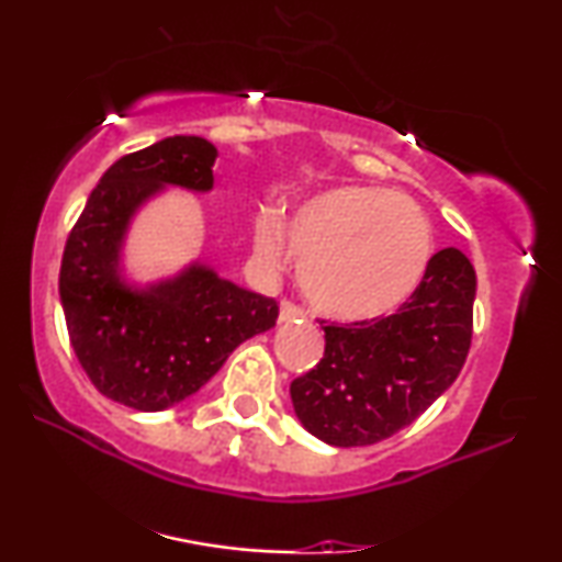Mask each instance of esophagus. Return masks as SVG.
Instances as JSON below:
<instances>
[{"instance_id":"esophagus-1","label":"esophagus","mask_w":562,"mask_h":562,"mask_svg":"<svg viewBox=\"0 0 562 562\" xmlns=\"http://www.w3.org/2000/svg\"><path fill=\"white\" fill-rule=\"evenodd\" d=\"M304 317H306V314H304L302 306H296L294 302H281V310H279V322H283V325H286V322L304 319Z\"/></svg>"}]
</instances>
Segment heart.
Masks as SVG:
<instances>
[{
    "mask_svg": "<svg viewBox=\"0 0 562 562\" xmlns=\"http://www.w3.org/2000/svg\"><path fill=\"white\" fill-rule=\"evenodd\" d=\"M258 258L281 268L299 258V286L312 310L363 322L398 310L432 263V227L409 196L340 187L299 204L289 220L266 210L252 225Z\"/></svg>",
    "mask_w": 562,
    "mask_h": 562,
    "instance_id": "b5f03b06",
    "label": "heart"
}]
</instances>
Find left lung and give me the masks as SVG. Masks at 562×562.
Instances as JSON below:
<instances>
[{
  "label": "left lung",
  "instance_id": "obj_1",
  "mask_svg": "<svg viewBox=\"0 0 562 562\" xmlns=\"http://www.w3.org/2000/svg\"><path fill=\"white\" fill-rule=\"evenodd\" d=\"M475 271L463 252H435L396 314L327 325L325 358L291 383L296 417L335 448L373 445L409 427L458 379L473 335Z\"/></svg>",
  "mask_w": 562,
  "mask_h": 562
}]
</instances>
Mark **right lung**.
Returning <instances> with one entry per match:
<instances>
[{
    "label": "right lung",
    "instance_id": "add662e5",
    "mask_svg": "<svg viewBox=\"0 0 562 562\" xmlns=\"http://www.w3.org/2000/svg\"><path fill=\"white\" fill-rule=\"evenodd\" d=\"M217 148L173 135L122 156L89 194L60 260L68 337L99 394L137 412H164L196 394L237 345L279 319L276 299L189 263L171 279L130 286L122 245L140 206L166 187L210 191Z\"/></svg>",
    "mask_w": 562,
    "mask_h": 562
}]
</instances>
